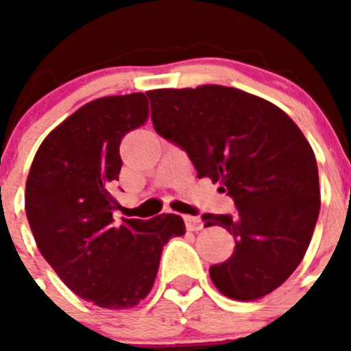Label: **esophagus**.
I'll return each instance as SVG.
<instances>
[{
	"instance_id": "34e87169",
	"label": "esophagus",
	"mask_w": 351,
	"mask_h": 351,
	"mask_svg": "<svg viewBox=\"0 0 351 351\" xmlns=\"http://www.w3.org/2000/svg\"><path fill=\"white\" fill-rule=\"evenodd\" d=\"M185 226L189 231H200L204 228V222L200 217H192V215H185Z\"/></svg>"
}]
</instances>
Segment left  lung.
<instances>
[{"label":"left lung","mask_w":351,"mask_h":351,"mask_svg":"<svg viewBox=\"0 0 351 351\" xmlns=\"http://www.w3.org/2000/svg\"><path fill=\"white\" fill-rule=\"evenodd\" d=\"M154 130L189 154L198 178L221 183L238 214H204L234 236V253L208 274L219 292L256 300L302 261L319 215L313 147L270 101L219 84L147 91Z\"/></svg>","instance_id":"left-lung-1"}]
</instances>
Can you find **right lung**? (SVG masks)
Here are the masks:
<instances>
[{
    "label": "right lung",
    "instance_id": "1",
    "mask_svg": "<svg viewBox=\"0 0 351 351\" xmlns=\"http://www.w3.org/2000/svg\"><path fill=\"white\" fill-rule=\"evenodd\" d=\"M144 93L83 105L44 139L30 166L25 212L42 256L81 299L130 309L153 289L162 246L185 234L176 214L113 221L120 141L144 125Z\"/></svg>",
    "mask_w": 351,
    "mask_h": 351
}]
</instances>
